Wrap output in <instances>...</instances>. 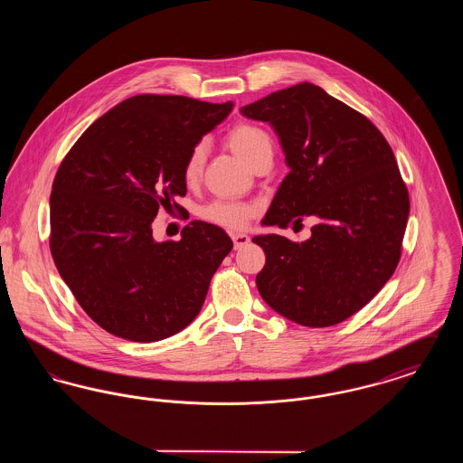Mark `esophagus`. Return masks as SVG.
Listing matches in <instances>:
<instances>
[{
	"mask_svg": "<svg viewBox=\"0 0 463 463\" xmlns=\"http://www.w3.org/2000/svg\"><path fill=\"white\" fill-rule=\"evenodd\" d=\"M231 238H232V241H234V248H236V250H241L242 246H246V244L250 242V238H248L246 234H242V232H236V234H232Z\"/></svg>",
	"mask_w": 463,
	"mask_h": 463,
	"instance_id": "1",
	"label": "esophagus"
}]
</instances>
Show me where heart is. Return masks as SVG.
<instances>
[{"instance_id":"heart-1","label":"heart","mask_w":463,"mask_h":463,"mask_svg":"<svg viewBox=\"0 0 463 463\" xmlns=\"http://www.w3.org/2000/svg\"><path fill=\"white\" fill-rule=\"evenodd\" d=\"M227 142L234 151V155L241 157L248 166L260 156L272 155L270 137L255 125L242 123L234 127L227 135ZM204 159H206L204 144L194 146L184 165V178L187 182L198 180ZM251 215H253L251 206L241 204V203H229V201L212 203L203 210V217L206 221L222 225L225 229H242Z\"/></svg>"}]
</instances>
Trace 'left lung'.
Listing matches in <instances>:
<instances>
[{"mask_svg": "<svg viewBox=\"0 0 463 463\" xmlns=\"http://www.w3.org/2000/svg\"><path fill=\"white\" fill-rule=\"evenodd\" d=\"M240 112L270 125L289 168L262 225L317 221L306 241L253 238L265 251L259 293L302 326L342 323L383 288L401 257L410 198L394 153L368 118L312 83Z\"/></svg>", "mask_w": 463, "mask_h": 463, "instance_id": "8db88e82", "label": "left lung"}]
</instances>
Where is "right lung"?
Segmentation results:
<instances>
[{
    "instance_id": "1",
    "label": "right lung",
    "mask_w": 463,
    "mask_h": 463,
    "mask_svg": "<svg viewBox=\"0 0 463 463\" xmlns=\"http://www.w3.org/2000/svg\"><path fill=\"white\" fill-rule=\"evenodd\" d=\"M231 110L232 102L137 95L90 125L64 157L50 196V250L100 328L147 344L196 319L232 240L194 221L180 241L159 242L153 222L185 196L187 156Z\"/></svg>"
}]
</instances>
